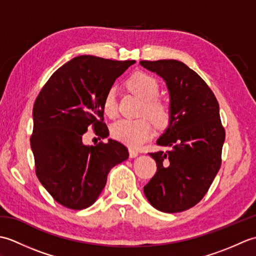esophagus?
<instances>
[{"label": "esophagus", "mask_w": 256, "mask_h": 256, "mask_svg": "<svg viewBox=\"0 0 256 256\" xmlns=\"http://www.w3.org/2000/svg\"><path fill=\"white\" fill-rule=\"evenodd\" d=\"M128 153H130V157H131V158H135V157H138V154H140L138 150H135L133 148H130L128 150Z\"/></svg>", "instance_id": "obj_1"}]
</instances>
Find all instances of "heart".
I'll return each mask as SVG.
<instances>
[{
  "instance_id": "obj_1",
  "label": "heart",
  "mask_w": 256,
  "mask_h": 256,
  "mask_svg": "<svg viewBox=\"0 0 256 256\" xmlns=\"http://www.w3.org/2000/svg\"><path fill=\"white\" fill-rule=\"evenodd\" d=\"M128 89L136 94L140 99L145 101L143 114L148 116L156 126L162 128L170 121V108L156 98L160 94V86L157 80L152 76L138 72L132 76L128 82ZM116 86L108 91L103 102V110L108 116H114L116 114ZM112 136L123 144L138 148L146 142L153 134V126L148 118L138 120L121 118L113 123L111 126Z\"/></svg>"
}]
</instances>
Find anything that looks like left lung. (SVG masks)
<instances>
[{"label": "left lung", "instance_id": "obj_1", "mask_svg": "<svg viewBox=\"0 0 256 256\" xmlns=\"http://www.w3.org/2000/svg\"><path fill=\"white\" fill-rule=\"evenodd\" d=\"M165 81L170 94V121L156 140L166 152L150 153L157 172L144 187L155 209L175 214L197 204L221 166L226 132L219 103L198 74L175 59L140 62Z\"/></svg>", "mask_w": 256, "mask_h": 256}]
</instances>
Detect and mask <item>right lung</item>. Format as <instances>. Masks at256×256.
Here are the masks:
<instances>
[{"mask_svg": "<svg viewBox=\"0 0 256 256\" xmlns=\"http://www.w3.org/2000/svg\"><path fill=\"white\" fill-rule=\"evenodd\" d=\"M134 62L74 57L52 74L37 96L30 138L36 175L64 206L82 210L94 204L111 168L128 158V148L120 142L108 138V143L86 145L82 135L92 125L96 134L108 138L104 98Z\"/></svg>", "mask_w": 256, "mask_h": 256, "instance_id": "right-lung-1", "label": "right lung"}]
</instances>
